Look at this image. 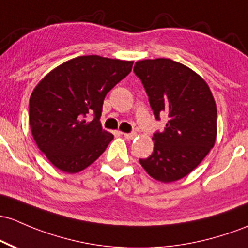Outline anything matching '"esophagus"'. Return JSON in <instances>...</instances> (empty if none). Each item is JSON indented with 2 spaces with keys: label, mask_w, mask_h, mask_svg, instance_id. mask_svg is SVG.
I'll return each mask as SVG.
<instances>
[{
  "label": "esophagus",
  "mask_w": 248,
  "mask_h": 248,
  "mask_svg": "<svg viewBox=\"0 0 248 248\" xmlns=\"http://www.w3.org/2000/svg\"><path fill=\"white\" fill-rule=\"evenodd\" d=\"M124 137L126 138L127 140H133V139L137 137V133H134V132H132V133H124Z\"/></svg>",
  "instance_id": "esophagus-1"
}]
</instances>
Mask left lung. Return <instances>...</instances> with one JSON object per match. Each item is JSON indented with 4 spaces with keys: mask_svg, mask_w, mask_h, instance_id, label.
<instances>
[{
    "mask_svg": "<svg viewBox=\"0 0 248 248\" xmlns=\"http://www.w3.org/2000/svg\"><path fill=\"white\" fill-rule=\"evenodd\" d=\"M134 73L142 82L156 120L167 115L162 132L153 135L154 151L141 166L155 180L172 182L189 174L213 148L217 106L202 78L170 59L138 61Z\"/></svg>",
    "mask_w": 248,
    "mask_h": 248,
    "instance_id": "8db88e82",
    "label": "left lung"
}]
</instances>
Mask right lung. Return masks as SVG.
Masks as SVG:
<instances>
[{
	"mask_svg": "<svg viewBox=\"0 0 248 248\" xmlns=\"http://www.w3.org/2000/svg\"><path fill=\"white\" fill-rule=\"evenodd\" d=\"M133 61L97 55L78 56L47 74L29 101L35 142L56 168L78 173L101 155L113 134L100 118L108 92L129 74ZM94 119L88 122V116Z\"/></svg>",
	"mask_w": 248,
	"mask_h": 248,
	"instance_id": "right-lung-1",
	"label": "right lung"
}]
</instances>
